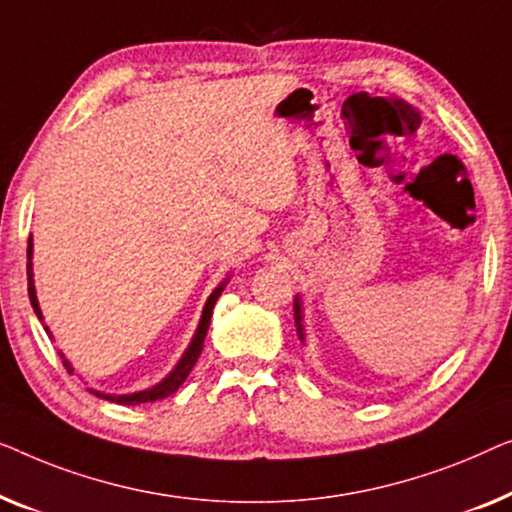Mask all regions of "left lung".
I'll return each mask as SVG.
<instances>
[{"mask_svg": "<svg viewBox=\"0 0 512 512\" xmlns=\"http://www.w3.org/2000/svg\"><path fill=\"white\" fill-rule=\"evenodd\" d=\"M294 322H297V334L301 341H304V325H301V304H299V297L294 299Z\"/></svg>", "mask_w": 512, "mask_h": 512, "instance_id": "8db88e82", "label": "left lung"}]
</instances>
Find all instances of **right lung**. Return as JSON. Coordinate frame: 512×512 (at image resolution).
<instances>
[{
    "label": "right lung",
    "mask_w": 512,
    "mask_h": 512,
    "mask_svg": "<svg viewBox=\"0 0 512 512\" xmlns=\"http://www.w3.org/2000/svg\"><path fill=\"white\" fill-rule=\"evenodd\" d=\"M225 290V283H222L218 290H215L211 297H208V301H206V306H204V313H201V320H199V327H197V331H194V336H192V343L187 345V350H185V355L181 357V362L176 364V369L169 373L167 378L162 380V383H157V385H153V387H148V390H143V392H134V394H118V397H115V394H102V392H95V390H90L92 394H97V397H102V399H109V401H115V403H122V406H136V403H146V401H157V399H164V397H169V394H174L178 387H181L183 383H185V378L190 376V371H192V366L197 364V359H199V355H201V350H204V338H206V331H208V327H211V315H213V306H215V301H218V297H220V292ZM27 292H30V301H32V308H34V313H37V318L39 320H43V315H41V308H39V301H37V290H34V278H32V239H30V243H27ZM46 331H48V327H46ZM62 362H64V369H67L69 373H74V369H71V364L67 362V359H64V355H62Z\"/></svg>",
    "instance_id": "obj_1"
}]
</instances>
